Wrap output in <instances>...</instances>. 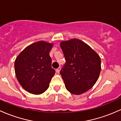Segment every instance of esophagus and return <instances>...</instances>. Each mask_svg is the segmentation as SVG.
<instances>
[{
	"label": "esophagus",
	"mask_w": 121,
	"mask_h": 121,
	"mask_svg": "<svg viewBox=\"0 0 121 121\" xmlns=\"http://www.w3.org/2000/svg\"><path fill=\"white\" fill-rule=\"evenodd\" d=\"M60 70H61V68L60 67H59V68H58L57 69H56V72L57 73H60Z\"/></svg>",
	"instance_id": "obj_1"
}]
</instances>
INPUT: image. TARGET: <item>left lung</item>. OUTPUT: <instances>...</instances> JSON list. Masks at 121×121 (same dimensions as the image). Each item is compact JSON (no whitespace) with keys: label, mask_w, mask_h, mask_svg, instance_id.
Returning <instances> with one entry per match:
<instances>
[{"label":"left lung","mask_w":121,"mask_h":121,"mask_svg":"<svg viewBox=\"0 0 121 121\" xmlns=\"http://www.w3.org/2000/svg\"><path fill=\"white\" fill-rule=\"evenodd\" d=\"M66 63L60 71L65 88L71 94L80 95L97 82L101 71V60L88 44L78 38L60 42Z\"/></svg>","instance_id":"8db88e82"}]
</instances>
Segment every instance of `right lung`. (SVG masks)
<instances>
[{
	"label": "right lung",
	"instance_id": "1",
	"mask_svg": "<svg viewBox=\"0 0 121 121\" xmlns=\"http://www.w3.org/2000/svg\"><path fill=\"white\" fill-rule=\"evenodd\" d=\"M53 43L39 41L29 45L17 57L15 76L24 90L34 95L42 94L49 88L55 74L49 56Z\"/></svg>",
	"mask_w": 121,
	"mask_h": 121
}]
</instances>
